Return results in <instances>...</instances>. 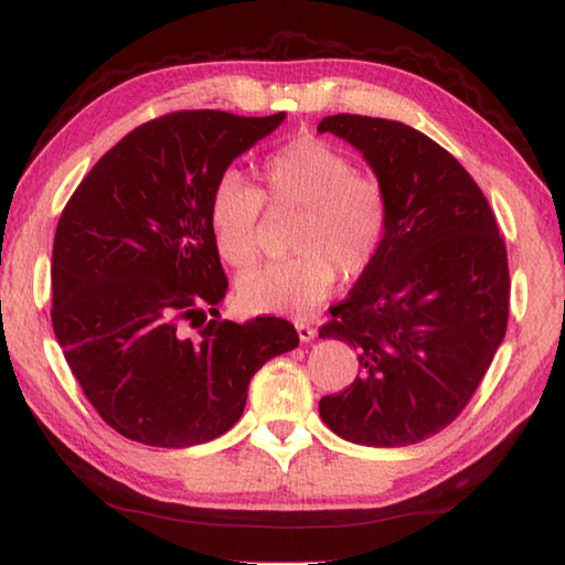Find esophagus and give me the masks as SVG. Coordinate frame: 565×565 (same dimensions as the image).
Instances as JSON below:
<instances>
[{
  "label": "esophagus",
  "mask_w": 565,
  "mask_h": 565,
  "mask_svg": "<svg viewBox=\"0 0 565 565\" xmlns=\"http://www.w3.org/2000/svg\"><path fill=\"white\" fill-rule=\"evenodd\" d=\"M295 329H297V334H300V342H312L315 334H317L310 324L302 322V319H300V322H295Z\"/></svg>",
  "instance_id": "esophagus-1"
}]
</instances>
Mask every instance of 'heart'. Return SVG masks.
Returning a JSON list of instances; mask_svg holds the SVG:
<instances>
[{
	"label": "heart",
	"mask_w": 565,
	"mask_h": 565,
	"mask_svg": "<svg viewBox=\"0 0 565 565\" xmlns=\"http://www.w3.org/2000/svg\"><path fill=\"white\" fill-rule=\"evenodd\" d=\"M263 199L273 209H300L290 248L295 258L265 263L241 275L238 305L253 315H307L332 290L337 268L364 273L386 233L383 186L354 174V164L324 140L297 137L268 157L263 186L226 172L211 189L209 226L231 268H248L258 255Z\"/></svg>",
	"instance_id": "obj_1"
}]
</instances>
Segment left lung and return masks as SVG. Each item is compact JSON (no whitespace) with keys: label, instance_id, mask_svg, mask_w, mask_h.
Here are the masks:
<instances>
[{"label":"left lung","instance_id":"8db88e82","mask_svg":"<svg viewBox=\"0 0 565 565\" xmlns=\"http://www.w3.org/2000/svg\"><path fill=\"white\" fill-rule=\"evenodd\" d=\"M317 132L356 147L388 204L376 258L319 329L359 351V376L319 415L366 448L415 445L462 413L507 334L504 238L467 169L415 127L342 113Z\"/></svg>","mask_w":565,"mask_h":565}]
</instances>
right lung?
Returning a JSON list of instances; mask_svg holds the SVG:
<instances>
[{
	"label": "right lung",
	"mask_w": 565,
	"mask_h": 565,
	"mask_svg": "<svg viewBox=\"0 0 565 565\" xmlns=\"http://www.w3.org/2000/svg\"><path fill=\"white\" fill-rule=\"evenodd\" d=\"M285 113H169L105 152L58 218L51 322L100 418L152 448H191L238 423L248 383L300 344L280 317L218 319L228 280L209 196ZM200 329L188 337V327Z\"/></svg>",
	"instance_id": "add662e5"
}]
</instances>
